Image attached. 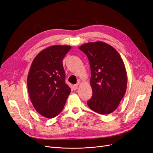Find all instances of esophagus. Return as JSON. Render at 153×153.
I'll return each mask as SVG.
<instances>
[{"instance_id":"esophagus-1","label":"esophagus","mask_w":153,"mask_h":153,"mask_svg":"<svg viewBox=\"0 0 153 153\" xmlns=\"http://www.w3.org/2000/svg\"><path fill=\"white\" fill-rule=\"evenodd\" d=\"M78 87V84H76V85H73V89L74 90H76Z\"/></svg>"}]
</instances>
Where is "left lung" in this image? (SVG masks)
Instances as JSON below:
<instances>
[{
  "label": "left lung",
  "mask_w": 153,
  "mask_h": 153,
  "mask_svg": "<svg viewBox=\"0 0 153 153\" xmlns=\"http://www.w3.org/2000/svg\"><path fill=\"white\" fill-rule=\"evenodd\" d=\"M79 49L86 54L91 71L92 96L87 105L100 114L113 112L127 87V73L121 56L112 46L102 41L84 44Z\"/></svg>",
  "instance_id": "1"
}]
</instances>
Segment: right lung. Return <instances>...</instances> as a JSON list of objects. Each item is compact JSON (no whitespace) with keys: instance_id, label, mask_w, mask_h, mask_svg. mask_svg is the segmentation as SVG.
Returning <instances> with one entry per match:
<instances>
[{"instance_id":"add662e5","label":"right lung","mask_w":153,"mask_h":153,"mask_svg":"<svg viewBox=\"0 0 153 153\" xmlns=\"http://www.w3.org/2000/svg\"><path fill=\"white\" fill-rule=\"evenodd\" d=\"M71 46L53 45L40 52L30 66L27 88L36 110L47 118L61 112L71 89L65 82L62 59Z\"/></svg>"}]
</instances>
